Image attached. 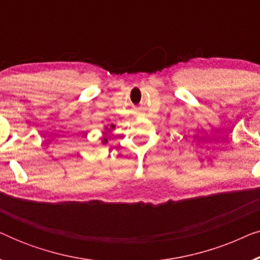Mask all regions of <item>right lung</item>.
Listing matches in <instances>:
<instances>
[{
    "label": "right lung",
    "mask_w": 260,
    "mask_h": 260,
    "mask_svg": "<svg viewBox=\"0 0 260 260\" xmlns=\"http://www.w3.org/2000/svg\"><path fill=\"white\" fill-rule=\"evenodd\" d=\"M106 129H108L109 131H110V129H115V125H113V124H111V125H110V129H109V127H106ZM102 143H103V144H104V143H108V138H106V137H103Z\"/></svg>",
    "instance_id": "1"
}]
</instances>
